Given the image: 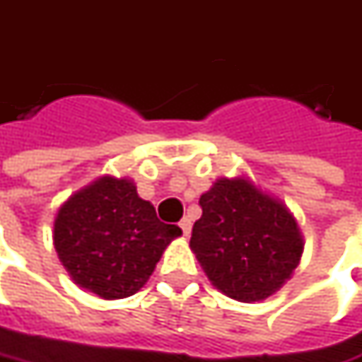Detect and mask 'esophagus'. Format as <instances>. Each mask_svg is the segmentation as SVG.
Returning a JSON list of instances; mask_svg holds the SVG:
<instances>
[{
  "label": "esophagus",
  "instance_id": "obj_1",
  "mask_svg": "<svg viewBox=\"0 0 362 362\" xmlns=\"http://www.w3.org/2000/svg\"><path fill=\"white\" fill-rule=\"evenodd\" d=\"M180 228H182V233H184V237H188L190 235V230H192V221L188 218V216H184L180 221Z\"/></svg>",
  "mask_w": 362,
  "mask_h": 362
}]
</instances>
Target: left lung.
Listing matches in <instances>:
<instances>
[{"label":"left lung","mask_w":362,"mask_h":362,"mask_svg":"<svg viewBox=\"0 0 362 362\" xmlns=\"http://www.w3.org/2000/svg\"><path fill=\"white\" fill-rule=\"evenodd\" d=\"M200 206L190 249L216 290L249 304L269 298L290 279L304 239L281 200L237 176L218 178L200 197Z\"/></svg>","instance_id":"left-lung-1"}]
</instances>
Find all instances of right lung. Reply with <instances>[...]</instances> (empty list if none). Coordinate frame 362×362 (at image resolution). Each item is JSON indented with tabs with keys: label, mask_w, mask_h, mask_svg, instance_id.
I'll return each mask as SVG.
<instances>
[{
	"label": "right lung",
	"mask_w": 362,
	"mask_h": 362,
	"mask_svg": "<svg viewBox=\"0 0 362 362\" xmlns=\"http://www.w3.org/2000/svg\"><path fill=\"white\" fill-rule=\"evenodd\" d=\"M182 230L165 225L129 178L101 176L74 192L54 218L58 259L72 281L103 300L139 291Z\"/></svg>",
	"instance_id": "add662e5"
}]
</instances>
